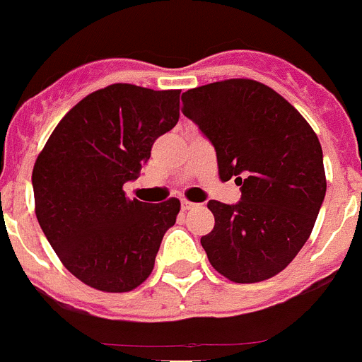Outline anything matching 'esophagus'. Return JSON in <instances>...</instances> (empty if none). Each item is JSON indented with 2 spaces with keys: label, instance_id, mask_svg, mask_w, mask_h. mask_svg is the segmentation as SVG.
Masks as SVG:
<instances>
[{
  "label": "esophagus",
  "instance_id": "1",
  "mask_svg": "<svg viewBox=\"0 0 362 362\" xmlns=\"http://www.w3.org/2000/svg\"><path fill=\"white\" fill-rule=\"evenodd\" d=\"M196 206H198V203H192V202H187V199H182V210H185V212H187V210L196 209Z\"/></svg>",
  "mask_w": 362,
  "mask_h": 362
}]
</instances>
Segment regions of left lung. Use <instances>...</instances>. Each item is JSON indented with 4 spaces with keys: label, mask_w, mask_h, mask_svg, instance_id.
<instances>
[{
    "label": "left lung",
    "mask_w": 362,
    "mask_h": 362,
    "mask_svg": "<svg viewBox=\"0 0 362 362\" xmlns=\"http://www.w3.org/2000/svg\"><path fill=\"white\" fill-rule=\"evenodd\" d=\"M182 113L216 148L221 180L240 202L210 199L214 230L202 237L209 262L233 283L279 274L303 249L324 202V156L303 115L272 88L226 79L182 95Z\"/></svg>",
    "instance_id": "obj_1"
}]
</instances>
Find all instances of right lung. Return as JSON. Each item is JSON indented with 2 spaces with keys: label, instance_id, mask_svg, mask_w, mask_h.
<instances>
[{
  "label": "right lung",
  "instance_id": "obj_1",
  "mask_svg": "<svg viewBox=\"0 0 362 362\" xmlns=\"http://www.w3.org/2000/svg\"><path fill=\"white\" fill-rule=\"evenodd\" d=\"M180 90L117 83L62 118L33 166L38 224L69 272L100 292H131L153 270L180 202L129 199L159 136L177 125Z\"/></svg>",
  "mask_w": 362,
  "mask_h": 362
}]
</instances>
